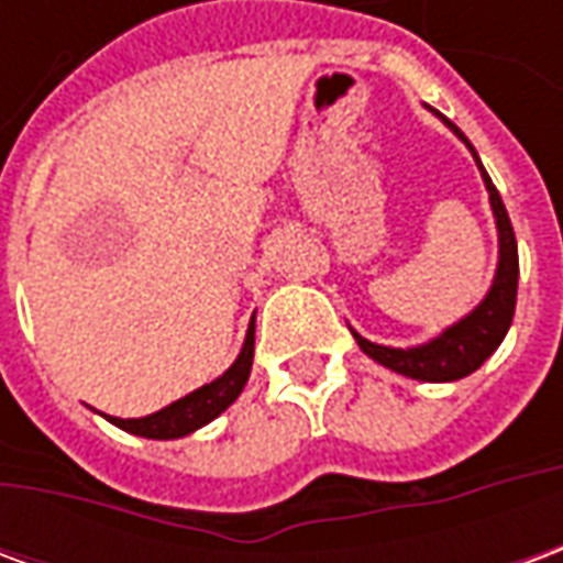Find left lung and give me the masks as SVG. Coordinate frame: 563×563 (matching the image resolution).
<instances>
[{"mask_svg":"<svg viewBox=\"0 0 563 563\" xmlns=\"http://www.w3.org/2000/svg\"><path fill=\"white\" fill-rule=\"evenodd\" d=\"M437 117L459 135V141H464V147L471 150L476 168L483 174L485 189H488V205H492L497 225L495 280L488 286L483 301L473 307L467 317H461L459 322H452L449 329L440 331L437 338L416 343V346H383V343L367 341L358 331L350 329L355 343L362 346V353L371 355L377 365L389 367V371L404 374V377L419 379V383H452V379L467 377L483 365L485 358L500 346V341L507 338L509 325H512V313H516V289H519V246H516L512 222H509L507 208L500 201V192L492 184V177L483 168V162L476 156L471 141L464 139V132L455 123H449L443 114Z\"/></svg>","mask_w":563,"mask_h":563,"instance_id":"left-lung-1","label":"left lung"}]
</instances>
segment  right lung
Masks as SVG:
<instances>
[{"mask_svg": "<svg viewBox=\"0 0 563 563\" xmlns=\"http://www.w3.org/2000/svg\"><path fill=\"white\" fill-rule=\"evenodd\" d=\"M253 346H256V317L250 319V325H246L244 346H241L232 367L222 371L213 383H205L201 389L189 391L180 401L168 404L156 413L141 416V419H120V416L104 413L99 416H104L108 422L123 428L129 434L147 437V440H177V437L192 434V431L213 422L217 416L225 413L238 401V395L244 391L250 371H253Z\"/></svg>", "mask_w": 563, "mask_h": 563, "instance_id": "obj_1", "label": "right lung"}]
</instances>
